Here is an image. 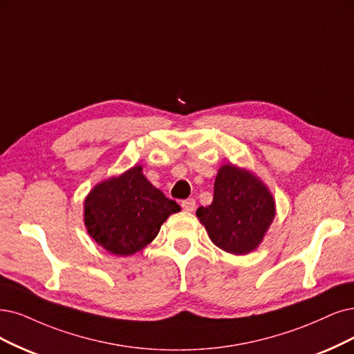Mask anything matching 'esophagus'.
<instances>
[{
    "instance_id": "34e87169",
    "label": "esophagus",
    "mask_w": 354,
    "mask_h": 354,
    "mask_svg": "<svg viewBox=\"0 0 354 354\" xmlns=\"http://www.w3.org/2000/svg\"><path fill=\"white\" fill-rule=\"evenodd\" d=\"M182 208H184L185 212H194L195 210V200L194 198H189V200H184L182 201Z\"/></svg>"
}]
</instances>
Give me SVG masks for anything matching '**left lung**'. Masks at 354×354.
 <instances>
[{"label":"left lung","mask_w":354,"mask_h":354,"mask_svg":"<svg viewBox=\"0 0 354 354\" xmlns=\"http://www.w3.org/2000/svg\"><path fill=\"white\" fill-rule=\"evenodd\" d=\"M197 217L220 250L246 255L264 241L276 217V201L251 170L226 163L216 176L213 203L200 207Z\"/></svg>","instance_id":"1"}]
</instances>
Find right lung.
<instances>
[{"label": "right lung", "instance_id": "1", "mask_svg": "<svg viewBox=\"0 0 354 354\" xmlns=\"http://www.w3.org/2000/svg\"><path fill=\"white\" fill-rule=\"evenodd\" d=\"M83 210L84 226L95 242L113 255L128 257L146 248L180 207L153 187L136 165L91 188Z\"/></svg>", "mask_w": 354, "mask_h": 354}]
</instances>
